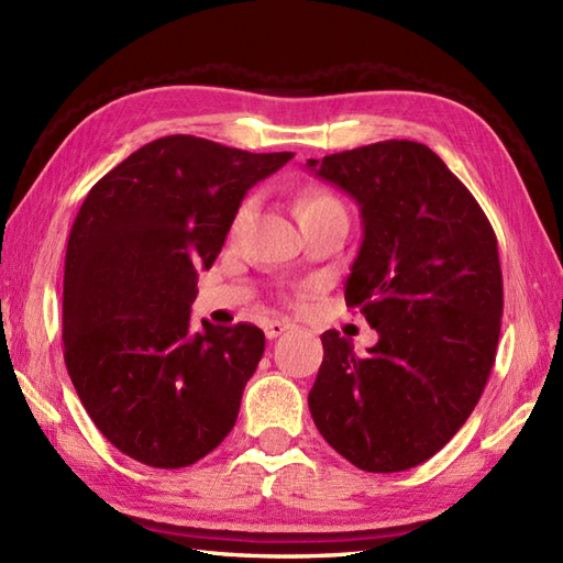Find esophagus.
<instances>
[{
	"label": "esophagus",
	"instance_id": "34e87169",
	"mask_svg": "<svg viewBox=\"0 0 563 563\" xmlns=\"http://www.w3.org/2000/svg\"><path fill=\"white\" fill-rule=\"evenodd\" d=\"M290 329H292L290 321H280V319H271V321H266V327H263V331H266L268 339H278L280 333L290 331Z\"/></svg>",
	"mask_w": 563,
	"mask_h": 563
}]
</instances>
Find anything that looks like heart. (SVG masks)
<instances>
[{
	"instance_id": "obj_1",
	"label": "heart",
	"mask_w": 563,
	"mask_h": 563,
	"mask_svg": "<svg viewBox=\"0 0 563 563\" xmlns=\"http://www.w3.org/2000/svg\"><path fill=\"white\" fill-rule=\"evenodd\" d=\"M297 210H300V218L302 220L317 218V214H345L343 202L339 200V196H333L329 188H312V190H309V194L300 200V206H297ZM251 212H254V198H246L242 206L236 208V212H234V220H232V230L234 232L249 220Z\"/></svg>"
}]
</instances>
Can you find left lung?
I'll return each instance as SVG.
<instances>
[{
    "mask_svg": "<svg viewBox=\"0 0 563 563\" xmlns=\"http://www.w3.org/2000/svg\"><path fill=\"white\" fill-rule=\"evenodd\" d=\"M307 166L361 206L345 302L379 333L367 355L321 333L309 411L357 470H411L448 445L492 375L504 314L494 227L421 142L385 140Z\"/></svg>",
    "mask_w": 563,
    "mask_h": 563,
    "instance_id": "obj_1",
    "label": "left lung"
}]
</instances>
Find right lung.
<instances>
[{"instance_id":"add662e5","label":"right lung","mask_w":563,"mask_h":563,"mask_svg":"<svg viewBox=\"0 0 563 563\" xmlns=\"http://www.w3.org/2000/svg\"><path fill=\"white\" fill-rule=\"evenodd\" d=\"M290 159L169 135L84 198L65 256V365L91 421L128 457L178 470L234 428L266 336L206 319L194 331L190 305L246 190Z\"/></svg>"}]
</instances>
